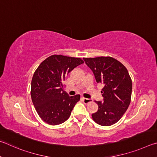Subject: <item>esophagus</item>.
Listing matches in <instances>:
<instances>
[{
    "instance_id": "34e87169",
    "label": "esophagus",
    "mask_w": 157,
    "mask_h": 157,
    "mask_svg": "<svg viewBox=\"0 0 157 157\" xmlns=\"http://www.w3.org/2000/svg\"><path fill=\"white\" fill-rule=\"evenodd\" d=\"M82 100H83V103H86V104L92 102V100L90 99V98H82Z\"/></svg>"
}]
</instances>
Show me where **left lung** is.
<instances>
[{"label": "left lung", "instance_id": "8db88e82", "mask_svg": "<svg viewBox=\"0 0 157 157\" xmlns=\"http://www.w3.org/2000/svg\"><path fill=\"white\" fill-rule=\"evenodd\" d=\"M94 73L96 81L102 83L103 101H95L98 111L92 114L94 121L109 126L119 121L131 101L132 83L128 71L119 60L110 56L83 58Z\"/></svg>", "mask_w": 157, "mask_h": 157}]
</instances>
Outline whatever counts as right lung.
<instances>
[{"label":"right lung","mask_w":157,"mask_h":157,"mask_svg":"<svg viewBox=\"0 0 157 157\" xmlns=\"http://www.w3.org/2000/svg\"><path fill=\"white\" fill-rule=\"evenodd\" d=\"M84 62L80 58L52 55L40 63L33 75L31 97L38 114L45 123L59 125L70 117L80 95L63 91L65 76Z\"/></svg>","instance_id":"obj_1"}]
</instances>
